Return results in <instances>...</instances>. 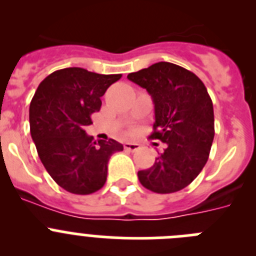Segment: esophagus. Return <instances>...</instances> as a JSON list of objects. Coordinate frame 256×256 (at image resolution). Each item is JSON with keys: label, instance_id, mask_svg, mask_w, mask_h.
I'll return each mask as SVG.
<instances>
[{"label": "esophagus", "instance_id": "esophagus-1", "mask_svg": "<svg viewBox=\"0 0 256 256\" xmlns=\"http://www.w3.org/2000/svg\"><path fill=\"white\" fill-rule=\"evenodd\" d=\"M124 148L128 151H137L140 148V144H130V142H126L124 144Z\"/></svg>", "mask_w": 256, "mask_h": 256}]
</instances>
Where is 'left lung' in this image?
I'll return each instance as SVG.
<instances>
[{"instance_id": "obj_1", "label": "left lung", "mask_w": 256, "mask_h": 256, "mask_svg": "<svg viewBox=\"0 0 256 256\" xmlns=\"http://www.w3.org/2000/svg\"><path fill=\"white\" fill-rule=\"evenodd\" d=\"M126 78L144 88L155 105L151 138L166 144L151 168L138 172L144 188L172 194L198 177L214 140V110L206 87L196 74L160 61Z\"/></svg>"}]
</instances>
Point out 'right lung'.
<instances>
[{
    "label": "right lung",
    "instance_id": "1",
    "mask_svg": "<svg viewBox=\"0 0 256 256\" xmlns=\"http://www.w3.org/2000/svg\"><path fill=\"white\" fill-rule=\"evenodd\" d=\"M120 78L65 68L46 76L32 98L29 124L38 156L52 180L70 194L102 188L110 156L123 150L112 138L97 144L84 130L91 115L100 112L106 90Z\"/></svg>",
    "mask_w": 256,
    "mask_h": 256
}]
</instances>
